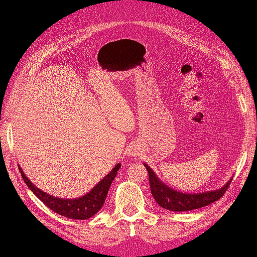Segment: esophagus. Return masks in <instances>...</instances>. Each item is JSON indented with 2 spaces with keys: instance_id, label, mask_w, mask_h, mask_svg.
I'll return each instance as SVG.
<instances>
[{
  "instance_id": "1",
  "label": "esophagus",
  "mask_w": 257,
  "mask_h": 257,
  "mask_svg": "<svg viewBox=\"0 0 257 257\" xmlns=\"http://www.w3.org/2000/svg\"><path fill=\"white\" fill-rule=\"evenodd\" d=\"M129 154H130V156H138L139 155V152H138V149H132V150H129Z\"/></svg>"
}]
</instances>
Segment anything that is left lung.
Instances as JSON below:
<instances>
[{
	"label": "left lung",
	"instance_id": "left-lung-1",
	"mask_svg": "<svg viewBox=\"0 0 257 257\" xmlns=\"http://www.w3.org/2000/svg\"><path fill=\"white\" fill-rule=\"evenodd\" d=\"M145 167L148 170L150 190H152L156 203L162 206L163 208L172 210V212H187V210L197 209L212 204L222 197L232 182V179H229V182L226 183L222 188L210 190V192L186 194L168 187L157 177V175L148 165L145 164Z\"/></svg>",
	"mask_w": 257,
	"mask_h": 257
}]
</instances>
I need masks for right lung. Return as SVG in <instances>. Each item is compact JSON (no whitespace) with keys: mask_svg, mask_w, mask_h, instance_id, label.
I'll use <instances>...</instances> for the list:
<instances>
[{"mask_svg":"<svg viewBox=\"0 0 257 257\" xmlns=\"http://www.w3.org/2000/svg\"><path fill=\"white\" fill-rule=\"evenodd\" d=\"M120 166H121L120 163L115 165L111 172L105 176L103 179L100 180L89 193L81 196V197L73 199L54 197L52 195L44 193L43 190L39 189L37 186H34L31 180H29V178L22 172L21 167H19V169L24 183L31 189V192L44 205H47L50 209H52L53 212L70 219H88L92 217L93 215L97 214L101 209L104 204L105 197H107L110 185H111L115 175H117Z\"/></svg>","mask_w":257,"mask_h":257,"instance_id":"1","label":"right lung"}]
</instances>
